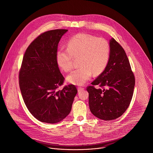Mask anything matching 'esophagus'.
<instances>
[{
  "mask_svg": "<svg viewBox=\"0 0 153 153\" xmlns=\"http://www.w3.org/2000/svg\"><path fill=\"white\" fill-rule=\"evenodd\" d=\"M84 90V88H82V87H78L77 88V90L79 92L81 91H83Z\"/></svg>",
  "mask_w": 153,
  "mask_h": 153,
  "instance_id": "obj_1",
  "label": "esophagus"
}]
</instances>
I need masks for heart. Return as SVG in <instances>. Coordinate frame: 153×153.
<instances>
[{
  "instance_id": "b5f03b06",
  "label": "heart",
  "mask_w": 153,
  "mask_h": 153,
  "mask_svg": "<svg viewBox=\"0 0 153 153\" xmlns=\"http://www.w3.org/2000/svg\"><path fill=\"white\" fill-rule=\"evenodd\" d=\"M67 48H59L56 59L59 67L68 72L73 68V60L79 57L80 68L71 72L67 77L73 85H83L94 75L101 74L106 68L110 57L108 42L101 37L79 33L71 37L67 43Z\"/></svg>"
}]
</instances>
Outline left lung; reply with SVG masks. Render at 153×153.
<instances>
[{"label": "left lung", "mask_w": 153, "mask_h": 153, "mask_svg": "<svg viewBox=\"0 0 153 153\" xmlns=\"http://www.w3.org/2000/svg\"><path fill=\"white\" fill-rule=\"evenodd\" d=\"M110 57L105 70L87 87L92 114L104 120H114L127 110L131 101L135 77L125 50L113 38ZM95 85L98 88L96 89Z\"/></svg>", "instance_id": "left-lung-1"}]
</instances>
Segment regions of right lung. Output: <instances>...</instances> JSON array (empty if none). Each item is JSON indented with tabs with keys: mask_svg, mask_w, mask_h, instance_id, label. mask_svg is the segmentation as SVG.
Masks as SVG:
<instances>
[{
	"mask_svg": "<svg viewBox=\"0 0 153 153\" xmlns=\"http://www.w3.org/2000/svg\"><path fill=\"white\" fill-rule=\"evenodd\" d=\"M67 30L42 33L27 48L19 74L20 91L31 114L42 122L56 123L70 113L77 90L74 85L59 87L65 78L56 59L59 42Z\"/></svg>",
	"mask_w": 153,
	"mask_h": 153,
	"instance_id": "right-lung-1",
	"label": "right lung"
}]
</instances>
